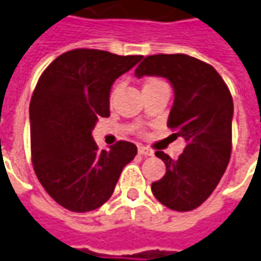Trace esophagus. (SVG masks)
Listing matches in <instances>:
<instances>
[{
	"instance_id": "esophagus-1",
	"label": "esophagus",
	"mask_w": 261,
	"mask_h": 261,
	"mask_svg": "<svg viewBox=\"0 0 261 261\" xmlns=\"http://www.w3.org/2000/svg\"><path fill=\"white\" fill-rule=\"evenodd\" d=\"M138 153L141 154V155H144V157H150V155H153L154 151L151 148H148V147L140 145V147H138Z\"/></svg>"
}]
</instances>
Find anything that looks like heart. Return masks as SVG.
Returning a JSON list of instances; mask_svg holds the SVG:
<instances>
[{"mask_svg": "<svg viewBox=\"0 0 261 261\" xmlns=\"http://www.w3.org/2000/svg\"><path fill=\"white\" fill-rule=\"evenodd\" d=\"M159 84H164L161 80L159 79H148L147 81H145L144 87H153V86H159ZM117 91V87H114V90H113V94L116 93Z\"/></svg>", "mask_w": 261, "mask_h": 261, "instance_id": "1", "label": "heart"}]
</instances>
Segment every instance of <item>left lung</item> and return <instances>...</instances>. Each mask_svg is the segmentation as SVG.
<instances>
[{
	"mask_svg": "<svg viewBox=\"0 0 261 261\" xmlns=\"http://www.w3.org/2000/svg\"><path fill=\"white\" fill-rule=\"evenodd\" d=\"M167 79L174 102L167 127L186 140L178 160L157 151L166 174L151 184L154 197L171 210L190 212L203 204L217 187L231 154L233 98L226 83L210 64L186 54L145 57L136 77Z\"/></svg>",
	"mask_w": 261,
	"mask_h": 261,
	"instance_id": "obj_1",
	"label": "left lung"
}]
</instances>
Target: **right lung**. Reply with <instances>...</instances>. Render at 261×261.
<instances>
[{"label": "right lung", "mask_w": 261, "mask_h": 261, "mask_svg": "<svg viewBox=\"0 0 261 261\" xmlns=\"http://www.w3.org/2000/svg\"><path fill=\"white\" fill-rule=\"evenodd\" d=\"M141 58L71 49L49 64L35 86L30 102L34 171L67 210L86 213L101 207L137 154L130 141L100 150L91 133L100 117L110 116L114 81Z\"/></svg>", "instance_id": "1"}]
</instances>
